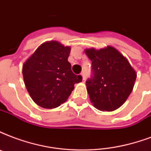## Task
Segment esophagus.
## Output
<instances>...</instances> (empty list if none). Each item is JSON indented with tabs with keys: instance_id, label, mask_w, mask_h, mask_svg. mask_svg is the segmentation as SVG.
<instances>
[{
	"instance_id": "1",
	"label": "esophagus",
	"mask_w": 151,
	"mask_h": 151,
	"mask_svg": "<svg viewBox=\"0 0 151 151\" xmlns=\"http://www.w3.org/2000/svg\"><path fill=\"white\" fill-rule=\"evenodd\" d=\"M81 75L82 76V81H86V73H81Z\"/></svg>"
}]
</instances>
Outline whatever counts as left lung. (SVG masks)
Wrapping results in <instances>:
<instances>
[{"mask_svg":"<svg viewBox=\"0 0 151 151\" xmlns=\"http://www.w3.org/2000/svg\"><path fill=\"white\" fill-rule=\"evenodd\" d=\"M92 61V76L86 81L91 102L101 111L121 106L132 93L136 73L124 55L112 47L86 50Z\"/></svg>","mask_w":151,"mask_h":151,"instance_id":"left-lung-1","label":"left lung"}]
</instances>
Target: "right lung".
Returning a JSON list of instances; mask_svg holds the SVG:
<instances>
[{
    "mask_svg": "<svg viewBox=\"0 0 151 151\" xmlns=\"http://www.w3.org/2000/svg\"><path fill=\"white\" fill-rule=\"evenodd\" d=\"M70 47L50 41L42 43L23 65V76L27 92L38 105L54 109L64 103L82 81L71 70L68 62Z\"/></svg>",
    "mask_w": 151,
    "mask_h": 151,
    "instance_id": "add662e5",
    "label": "right lung"
}]
</instances>
